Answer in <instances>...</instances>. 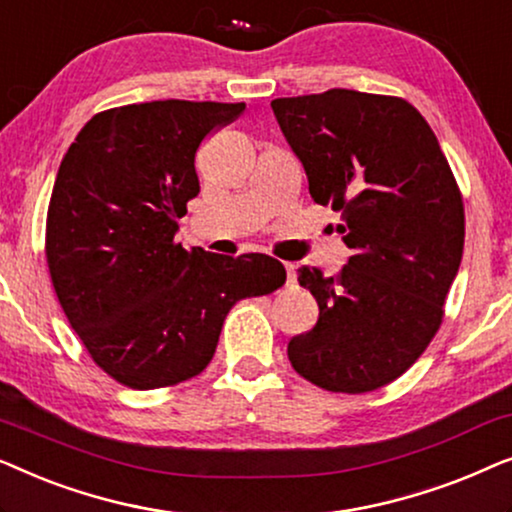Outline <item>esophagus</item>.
Here are the masks:
<instances>
[{
	"label": "esophagus",
	"mask_w": 512,
	"mask_h": 512,
	"mask_svg": "<svg viewBox=\"0 0 512 512\" xmlns=\"http://www.w3.org/2000/svg\"><path fill=\"white\" fill-rule=\"evenodd\" d=\"M286 284H296V272H293V265H286Z\"/></svg>",
	"instance_id": "esophagus-1"
}]
</instances>
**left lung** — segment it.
Wrapping results in <instances>:
<instances>
[{"label": "left lung", "instance_id": "1", "mask_svg": "<svg viewBox=\"0 0 512 512\" xmlns=\"http://www.w3.org/2000/svg\"><path fill=\"white\" fill-rule=\"evenodd\" d=\"M272 111L317 205L340 212L352 256L335 277L300 268L317 298L312 331L289 342L298 375L366 394L401 377L443 321L464 254V200L424 116L391 95L331 88L277 97Z\"/></svg>", "mask_w": 512, "mask_h": 512}]
</instances>
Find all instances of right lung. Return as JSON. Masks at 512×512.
<instances>
[{
    "label": "right lung",
    "instance_id": "1",
    "mask_svg": "<svg viewBox=\"0 0 512 512\" xmlns=\"http://www.w3.org/2000/svg\"><path fill=\"white\" fill-rule=\"evenodd\" d=\"M244 102L158 100L95 114L55 177L46 261L69 324L130 389L172 387L207 368L237 300L286 282L277 258L174 242L200 193L195 153Z\"/></svg>",
    "mask_w": 512,
    "mask_h": 512
}]
</instances>
